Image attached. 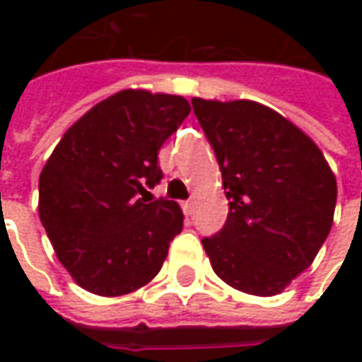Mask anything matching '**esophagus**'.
I'll return each mask as SVG.
<instances>
[{
  "instance_id": "34e87169",
  "label": "esophagus",
  "mask_w": 362,
  "mask_h": 362,
  "mask_svg": "<svg viewBox=\"0 0 362 362\" xmlns=\"http://www.w3.org/2000/svg\"><path fill=\"white\" fill-rule=\"evenodd\" d=\"M182 209H184V213H186V215H192V211H194V202H192V199L184 202V204H182Z\"/></svg>"
}]
</instances>
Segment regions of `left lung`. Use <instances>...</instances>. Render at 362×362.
Listing matches in <instances>:
<instances>
[{
  "mask_svg": "<svg viewBox=\"0 0 362 362\" xmlns=\"http://www.w3.org/2000/svg\"><path fill=\"white\" fill-rule=\"evenodd\" d=\"M219 163L228 217L204 244L213 272L258 296L310 266L334 223L337 184L308 135L254 100L192 98Z\"/></svg>",
  "mask_w": 362,
  "mask_h": 362,
  "instance_id": "8db88e82",
  "label": "left lung"
}]
</instances>
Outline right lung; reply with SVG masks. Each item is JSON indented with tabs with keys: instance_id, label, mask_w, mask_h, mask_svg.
<instances>
[{
	"instance_id": "1",
	"label": "right lung",
	"mask_w": 362,
	"mask_h": 362,
	"mask_svg": "<svg viewBox=\"0 0 362 362\" xmlns=\"http://www.w3.org/2000/svg\"><path fill=\"white\" fill-rule=\"evenodd\" d=\"M178 95L126 89L93 106L59 139L38 180V215L75 283L100 296L147 285L182 233L176 202L145 199L158 149L189 114Z\"/></svg>"
}]
</instances>
